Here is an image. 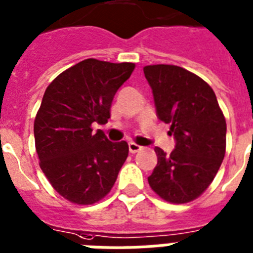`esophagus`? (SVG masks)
<instances>
[{"label":"esophagus","instance_id":"34e87169","mask_svg":"<svg viewBox=\"0 0 253 253\" xmlns=\"http://www.w3.org/2000/svg\"><path fill=\"white\" fill-rule=\"evenodd\" d=\"M141 146L134 143V142H129V152H130V154H135V152L141 151Z\"/></svg>","mask_w":253,"mask_h":253}]
</instances>
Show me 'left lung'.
Returning a JSON list of instances; mask_svg holds the SVG:
<instances>
[{
	"instance_id": "left-lung-1",
	"label": "left lung",
	"mask_w": 253,
	"mask_h": 253,
	"mask_svg": "<svg viewBox=\"0 0 253 253\" xmlns=\"http://www.w3.org/2000/svg\"><path fill=\"white\" fill-rule=\"evenodd\" d=\"M156 115L170 124L176 147L167 155L155 147L158 164L151 189L169 203H189L206 191L226 149V122L212 87L193 72L170 64L143 68Z\"/></svg>"
}]
</instances>
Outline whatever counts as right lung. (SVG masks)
<instances>
[{
    "label": "right lung",
    "instance_id": "add662e5",
    "mask_svg": "<svg viewBox=\"0 0 253 253\" xmlns=\"http://www.w3.org/2000/svg\"><path fill=\"white\" fill-rule=\"evenodd\" d=\"M134 63L85 59L46 87L35 119L40 167L64 199L93 204L114 186L128 158L125 141H108L93 124H106L112 99L130 77Z\"/></svg>",
    "mask_w": 253,
    "mask_h": 253
}]
</instances>
